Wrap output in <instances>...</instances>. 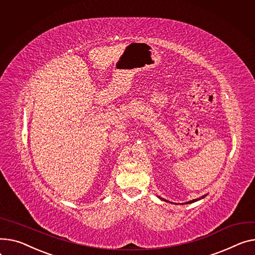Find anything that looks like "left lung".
Segmentation results:
<instances>
[{
  "mask_svg": "<svg viewBox=\"0 0 255 255\" xmlns=\"http://www.w3.org/2000/svg\"><path fill=\"white\" fill-rule=\"evenodd\" d=\"M202 198H204V196L199 198V199H195V200H193V201H190V202H188V203H194V202H196V201H198V200H200V199H202ZM164 201H166V200H164Z\"/></svg>",
  "mask_w": 255,
  "mask_h": 255,
  "instance_id": "left-lung-1",
  "label": "left lung"
}]
</instances>
